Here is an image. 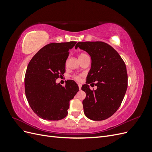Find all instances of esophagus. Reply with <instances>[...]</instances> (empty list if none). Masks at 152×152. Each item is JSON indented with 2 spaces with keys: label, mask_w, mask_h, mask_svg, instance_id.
<instances>
[{
  "label": "esophagus",
  "mask_w": 152,
  "mask_h": 152,
  "mask_svg": "<svg viewBox=\"0 0 152 152\" xmlns=\"http://www.w3.org/2000/svg\"><path fill=\"white\" fill-rule=\"evenodd\" d=\"M78 86H79V88L80 90L81 89V87H82V84H78Z\"/></svg>",
  "instance_id": "obj_1"
}]
</instances>
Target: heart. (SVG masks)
Masks as SVG:
<instances>
[{
  "instance_id": "1",
  "label": "heart",
  "mask_w": 152,
  "mask_h": 152,
  "mask_svg": "<svg viewBox=\"0 0 152 152\" xmlns=\"http://www.w3.org/2000/svg\"><path fill=\"white\" fill-rule=\"evenodd\" d=\"M86 56H88L86 54H85V53H80V54H79V59L80 60V59L84 58L86 57ZM73 77V79L77 80H79L80 79V75H74Z\"/></svg>"
}]
</instances>
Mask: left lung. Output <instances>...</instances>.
<instances>
[{"instance_id":"8db88e82","label":"left lung","mask_w":152,"mask_h":152,"mask_svg":"<svg viewBox=\"0 0 152 152\" xmlns=\"http://www.w3.org/2000/svg\"><path fill=\"white\" fill-rule=\"evenodd\" d=\"M78 48L91 58L86 84L82 86L86 93L82 102L84 114L93 121L105 120L116 112L125 96L127 88L125 63L115 50L103 42H79L75 45V49ZM88 83L96 85L97 89L90 90Z\"/></svg>"}]
</instances>
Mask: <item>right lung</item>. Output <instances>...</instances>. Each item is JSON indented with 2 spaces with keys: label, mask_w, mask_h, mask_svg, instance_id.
<instances>
[{
  "label": "right lung",
  "mask_w": 152,
  "mask_h": 152,
  "mask_svg": "<svg viewBox=\"0 0 152 152\" xmlns=\"http://www.w3.org/2000/svg\"><path fill=\"white\" fill-rule=\"evenodd\" d=\"M77 42L50 43L31 58L25 77V91L31 108L41 118L59 121L68 114L70 101L79 91L75 81L69 80L65 86L56 80L65 72L69 50Z\"/></svg>",
  "instance_id": "1"
}]
</instances>
